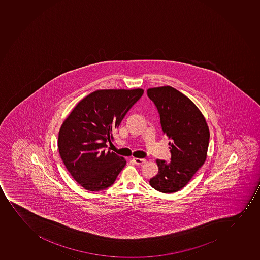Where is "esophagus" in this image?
I'll use <instances>...</instances> for the list:
<instances>
[{
  "label": "esophagus",
  "mask_w": 260,
  "mask_h": 260,
  "mask_svg": "<svg viewBox=\"0 0 260 260\" xmlns=\"http://www.w3.org/2000/svg\"><path fill=\"white\" fill-rule=\"evenodd\" d=\"M133 160H134L135 163L138 166L143 165V164L146 162L145 159H139V158H134Z\"/></svg>",
  "instance_id": "34e87169"
}]
</instances>
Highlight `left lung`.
Here are the masks:
<instances>
[{"instance_id":"8db88e82","label":"left lung","mask_w":260,"mask_h":260,"mask_svg":"<svg viewBox=\"0 0 260 260\" xmlns=\"http://www.w3.org/2000/svg\"><path fill=\"white\" fill-rule=\"evenodd\" d=\"M156 106L162 132L170 140L171 161L156 159L159 172L149 180L151 186L163 193L184 187L204 165L210 132L202 112L190 99L173 87L147 90Z\"/></svg>"}]
</instances>
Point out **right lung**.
Listing matches in <instances>:
<instances>
[{"label": "right lung", "mask_w": 260, "mask_h": 260, "mask_svg": "<svg viewBox=\"0 0 260 260\" xmlns=\"http://www.w3.org/2000/svg\"><path fill=\"white\" fill-rule=\"evenodd\" d=\"M143 90H98L87 95L61 124L59 154L71 176L90 191L113 184L126 165L123 157L106 151L119 126Z\"/></svg>", "instance_id": "obj_1"}]
</instances>
